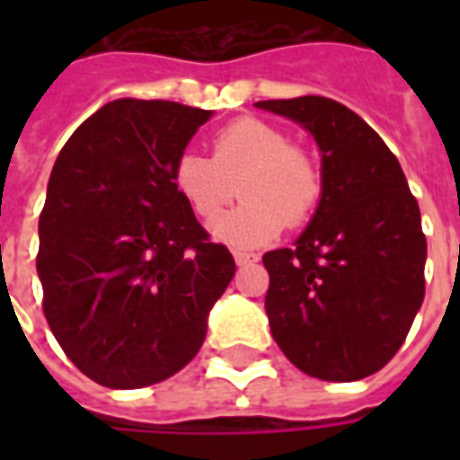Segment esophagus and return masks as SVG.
<instances>
[{
    "mask_svg": "<svg viewBox=\"0 0 460 460\" xmlns=\"http://www.w3.org/2000/svg\"><path fill=\"white\" fill-rule=\"evenodd\" d=\"M234 259H236L239 266H251V263H256V261H259V256H256V253H243V251H236V253H234Z\"/></svg>",
    "mask_w": 460,
    "mask_h": 460,
    "instance_id": "obj_1",
    "label": "esophagus"
}]
</instances>
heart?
Returning <instances> with one entry per match:
<instances>
[{
	"label": "heart",
	"mask_w": 460,
	"mask_h": 460,
	"mask_svg": "<svg viewBox=\"0 0 460 460\" xmlns=\"http://www.w3.org/2000/svg\"><path fill=\"white\" fill-rule=\"evenodd\" d=\"M244 204L211 224V234L236 249H253L276 239L283 226L298 229L315 214L325 191L318 155L288 132L239 118L211 137V160L184 152L172 167V184L201 221H211L235 196Z\"/></svg>",
	"instance_id": "b5f03b06"
}]
</instances>
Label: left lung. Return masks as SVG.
I'll list each match as a JSON object with an SVG mask.
<instances>
[{
	"mask_svg": "<svg viewBox=\"0 0 460 460\" xmlns=\"http://www.w3.org/2000/svg\"><path fill=\"white\" fill-rule=\"evenodd\" d=\"M313 132L325 191L293 249L269 251L270 332L305 375L355 382L396 355L424 300L426 236L399 162L347 105L259 101Z\"/></svg>",
	"mask_w": 460,
	"mask_h": 460,
	"instance_id": "left-lung-1",
	"label": "left lung"
}]
</instances>
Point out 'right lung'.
<instances>
[{"instance_id":"right-lung-1","label":"right lung","mask_w":460,"mask_h":460,"mask_svg":"<svg viewBox=\"0 0 460 460\" xmlns=\"http://www.w3.org/2000/svg\"><path fill=\"white\" fill-rule=\"evenodd\" d=\"M211 111L120 98L58 152L39 217L44 315L68 359L111 389L190 365L234 256L184 204L172 167Z\"/></svg>"}]
</instances>
